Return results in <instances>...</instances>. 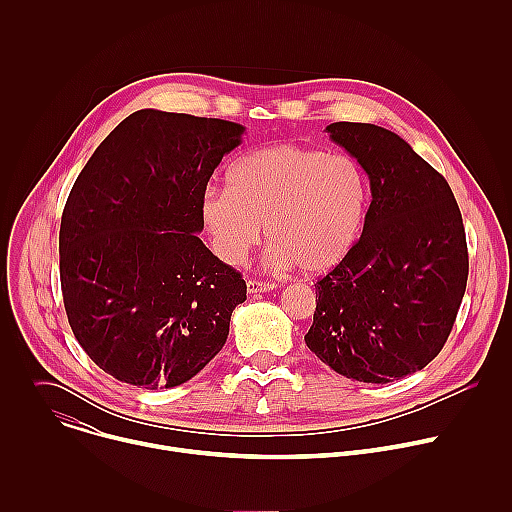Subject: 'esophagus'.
Instances as JSON below:
<instances>
[{
	"label": "esophagus",
	"mask_w": 512,
	"mask_h": 512,
	"mask_svg": "<svg viewBox=\"0 0 512 512\" xmlns=\"http://www.w3.org/2000/svg\"><path fill=\"white\" fill-rule=\"evenodd\" d=\"M275 283L271 281H261V279H249L247 281V291L249 294H261V291H271Z\"/></svg>",
	"instance_id": "34e87169"
}]
</instances>
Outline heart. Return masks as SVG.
<instances>
[{
  "label": "heart",
  "instance_id": "heart-1",
  "mask_svg": "<svg viewBox=\"0 0 512 512\" xmlns=\"http://www.w3.org/2000/svg\"><path fill=\"white\" fill-rule=\"evenodd\" d=\"M227 184L206 190L200 206L216 255L241 263L265 225L269 263L298 265L304 273L330 271L352 251L371 196L358 160L294 143L245 154Z\"/></svg>",
  "mask_w": 512,
  "mask_h": 512
}]
</instances>
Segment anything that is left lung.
Here are the masks:
<instances>
[{"label": "left lung", "mask_w": 512, "mask_h": 512, "mask_svg": "<svg viewBox=\"0 0 512 512\" xmlns=\"http://www.w3.org/2000/svg\"><path fill=\"white\" fill-rule=\"evenodd\" d=\"M332 141L371 180V206L352 251L316 283L308 348L360 383L421 371L444 348L468 281L462 212L446 178L397 133L338 121Z\"/></svg>", "instance_id": "1"}]
</instances>
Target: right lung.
<instances>
[{
  "label": "right lung",
  "instance_id": "right-lung-1",
  "mask_svg": "<svg viewBox=\"0 0 512 512\" xmlns=\"http://www.w3.org/2000/svg\"><path fill=\"white\" fill-rule=\"evenodd\" d=\"M233 121L141 109L95 150L60 221V285L72 334L107 375L139 389L190 381L221 352L247 283L196 233Z\"/></svg>",
  "mask_w": 512,
  "mask_h": 512
}]
</instances>
